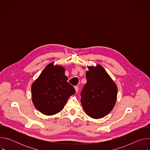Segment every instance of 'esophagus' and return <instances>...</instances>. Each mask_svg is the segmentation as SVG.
Wrapping results in <instances>:
<instances>
[{
	"instance_id": "esophagus-1",
	"label": "esophagus",
	"mask_w": 150,
	"mask_h": 150,
	"mask_svg": "<svg viewBox=\"0 0 150 150\" xmlns=\"http://www.w3.org/2000/svg\"><path fill=\"white\" fill-rule=\"evenodd\" d=\"M75 91H76V93H78V90H79V87L78 86H75Z\"/></svg>"
}]
</instances>
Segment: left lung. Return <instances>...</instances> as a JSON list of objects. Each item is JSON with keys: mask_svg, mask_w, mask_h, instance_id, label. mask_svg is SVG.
<instances>
[{"mask_svg": "<svg viewBox=\"0 0 150 150\" xmlns=\"http://www.w3.org/2000/svg\"><path fill=\"white\" fill-rule=\"evenodd\" d=\"M87 83L81 93L82 108L89 116L100 119L113 109L117 99L116 85L100 65L88 67Z\"/></svg>", "mask_w": 150, "mask_h": 150, "instance_id": "8db88e82", "label": "left lung"}]
</instances>
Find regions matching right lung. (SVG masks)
Listing matches in <instances>:
<instances>
[{"label": "right lung", "instance_id": "right-lung-1", "mask_svg": "<svg viewBox=\"0 0 150 150\" xmlns=\"http://www.w3.org/2000/svg\"><path fill=\"white\" fill-rule=\"evenodd\" d=\"M50 63L31 86L32 100L35 108L46 115L60 112L75 90L68 82L62 67Z\"/></svg>", "mask_w": 150, "mask_h": 150}]
</instances>
